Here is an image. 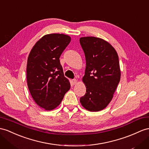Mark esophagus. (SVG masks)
I'll list each match as a JSON object with an SVG mask.
<instances>
[{
	"label": "esophagus",
	"mask_w": 149,
	"mask_h": 149,
	"mask_svg": "<svg viewBox=\"0 0 149 149\" xmlns=\"http://www.w3.org/2000/svg\"><path fill=\"white\" fill-rule=\"evenodd\" d=\"M77 81L76 79H73L72 81V84H73V85H75L76 84H77Z\"/></svg>",
	"instance_id": "obj_1"
}]
</instances>
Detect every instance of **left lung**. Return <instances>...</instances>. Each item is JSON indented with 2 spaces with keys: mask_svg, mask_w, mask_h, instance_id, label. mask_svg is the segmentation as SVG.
Segmentation results:
<instances>
[{
  "mask_svg": "<svg viewBox=\"0 0 149 149\" xmlns=\"http://www.w3.org/2000/svg\"><path fill=\"white\" fill-rule=\"evenodd\" d=\"M80 43L86 61L82 78L86 93L80 99V102L89 111H101L112 100L120 82L119 58L115 49L101 38L82 37Z\"/></svg>",
  "mask_w": 149,
  "mask_h": 149,
  "instance_id": "8db88e82",
  "label": "left lung"
}]
</instances>
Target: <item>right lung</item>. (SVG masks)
<instances>
[{
	"label": "right lung",
	"instance_id": "right-lung-1",
	"mask_svg": "<svg viewBox=\"0 0 149 149\" xmlns=\"http://www.w3.org/2000/svg\"><path fill=\"white\" fill-rule=\"evenodd\" d=\"M70 40L69 36L63 34L45 35L34 45L28 56V89L36 103L47 111L56 108L70 88L59 60Z\"/></svg>",
	"mask_w": 149,
	"mask_h": 149
}]
</instances>
